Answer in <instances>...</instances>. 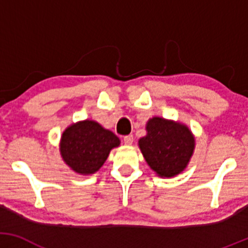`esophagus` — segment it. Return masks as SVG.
I'll use <instances>...</instances> for the list:
<instances>
[{
	"label": "esophagus",
	"mask_w": 248,
	"mask_h": 248,
	"mask_svg": "<svg viewBox=\"0 0 248 248\" xmlns=\"http://www.w3.org/2000/svg\"><path fill=\"white\" fill-rule=\"evenodd\" d=\"M124 143L126 146H130L133 143V135H127L124 138Z\"/></svg>",
	"instance_id": "1"
}]
</instances>
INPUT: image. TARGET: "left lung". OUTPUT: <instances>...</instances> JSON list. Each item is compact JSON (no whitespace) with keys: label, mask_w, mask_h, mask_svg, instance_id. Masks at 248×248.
Segmentation results:
<instances>
[{"label":"left lung","mask_w":248,"mask_h":248,"mask_svg":"<svg viewBox=\"0 0 248 248\" xmlns=\"http://www.w3.org/2000/svg\"><path fill=\"white\" fill-rule=\"evenodd\" d=\"M146 136L139 148L150 169L162 178H171L186 170L195 152L191 129L179 121L154 116L146 124Z\"/></svg>","instance_id":"obj_1"}]
</instances>
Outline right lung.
I'll return each mask as SVG.
<instances>
[{
	"instance_id": "add662e5",
	"label": "right lung",
	"mask_w": 248,
	"mask_h": 248,
	"mask_svg": "<svg viewBox=\"0 0 248 248\" xmlns=\"http://www.w3.org/2000/svg\"><path fill=\"white\" fill-rule=\"evenodd\" d=\"M120 146L114 133L94 120L70 124L62 134L59 152L71 170L82 176L93 175L104 166L113 148Z\"/></svg>"
}]
</instances>
